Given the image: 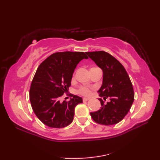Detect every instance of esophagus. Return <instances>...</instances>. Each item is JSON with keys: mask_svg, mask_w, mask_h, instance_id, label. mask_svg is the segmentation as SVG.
Instances as JSON below:
<instances>
[{"mask_svg": "<svg viewBox=\"0 0 160 160\" xmlns=\"http://www.w3.org/2000/svg\"><path fill=\"white\" fill-rule=\"evenodd\" d=\"M89 100H90L89 98H84L83 99H82V101H83V102H87V101Z\"/></svg>", "mask_w": 160, "mask_h": 160, "instance_id": "esophagus-1", "label": "esophagus"}]
</instances>
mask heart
I'll use <instances>...</instances> for the list:
<instances>
[{
  "label": "heart",
  "instance_id": "heart-1",
  "mask_svg": "<svg viewBox=\"0 0 160 160\" xmlns=\"http://www.w3.org/2000/svg\"><path fill=\"white\" fill-rule=\"evenodd\" d=\"M91 89L87 87H81L78 90V93L84 96H89L91 94Z\"/></svg>",
  "mask_w": 160,
  "mask_h": 160
}]
</instances>
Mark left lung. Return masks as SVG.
I'll return each instance as SVG.
<instances>
[{"mask_svg":"<svg viewBox=\"0 0 160 160\" xmlns=\"http://www.w3.org/2000/svg\"><path fill=\"white\" fill-rule=\"evenodd\" d=\"M88 56L103 71L102 84L99 91L100 109L90 113L98 124L113 125L128 113L134 100L131 81L123 65L104 51L87 52ZM110 100L108 102L106 100Z\"/></svg>","mask_w":160,"mask_h":160,"instance_id":"left-lung-1","label":"left lung"}]
</instances>
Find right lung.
<instances>
[{
  "label": "right lung",
  "mask_w": 160,
  "mask_h": 160,
  "mask_svg": "<svg viewBox=\"0 0 160 160\" xmlns=\"http://www.w3.org/2000/svg\"><path fill=\"white\" fill-rule=\"evenodd\" d=\"M88 57L84 52H64L53 53L40 64L29 90L32 109L44 124L51 128H64L73 120L76 105L82 98L71 95L69 102L60 101L68 92L77 64Z\"/></svg>",
  "instance_id": "1"
}]
</instances>
